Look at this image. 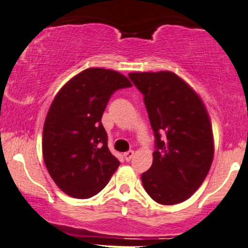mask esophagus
I'll return each mask as SVG.
<instances>
[{"label": "esophagus", "mask_w": 248, "mask_h": 248, "mask_svg": "<svg viewBox=\"0 0 248 248\" xmlns=\"http://www.w3.org/2000/svg\"><path fill=\"white\" fill-rule=\"evenodd\" d=\"M133 156H134L133 150H128V152L124 153V158H125V160H126V162H130V160L133 158Z\"/></svg>", "instance_id": "34e87169"}]
</instances>
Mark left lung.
I'll list each match as a JSON object with an SVG mask.
<instances>
[{"label":"left lung","mask_w":248,"mask_h":248,"mask_svg":"<svg viewBox=\"0 0 248 248\" xmlns=\"http://www.w3.org/2000/svg\"><path fill=\"white\" fill-rule=\"evenodd\" d=\"M128 77L143 94L155 136L153 165L141 175L144 190L162 205L185 202L201 187L213 160L206 108L172 72L131 73Z\"/></svg>","instance_id":"8db88e82"}]
</instances>
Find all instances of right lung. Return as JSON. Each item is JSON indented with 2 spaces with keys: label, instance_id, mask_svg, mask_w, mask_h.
Segmentation results:
<instances>
[{
  "label": "right lung",
  "instance_id": "right-lung-1",
  "mask_svg": "<svg viewBox=\"0 0 248 248\" xmlns=\"http://www.w3.org/2000/svg\"><path fill=\"white\" fill-rule=\"evenodd\" d=\"M131 82L110 69L88 68L61 88L43 127V158L56 185L70 197L100 192L120 166L109 152L101 117L109 99Z\"/></svg>",
  "mask_w": 248,
  "mask_h": 248
}]
</instances>
